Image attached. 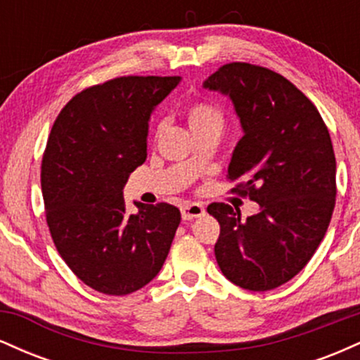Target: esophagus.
I'll return each mask as SVG.
<instances>
[{"mask_svg": "<svg viewBox=\"0 0 360 360\" xmlns=\"http://www.w3.org/2000/svg\"><path fill=\"white\" fill-rule=\"evenodd\" d=\"M183 213V220H194V218H200L205 214V208L200 203H188L181 208Z\"/></svg>", "mask_w": 360, "mask_h": 360, "instance_id": "1", "label": "esophagus"}]
</instances>
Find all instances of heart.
<instances>
[{
    "label": "heart",
    "mask_w": 360,
    "mask_h": 360,
    "mask_svg": "<svg viewBox=\"0 0 360 360\" xmlns=\"http://www.w3.org/2000/svg\"><path fill=\"white\" fill-rule=\"evenodd\" d=\"M188 123L194 135L208 130L221 131L225 115H223L220 106H217L212 101H194L188 108ZM164 128H166V120H160L155 127V137L162 134Z\"/></svg>",
    "instance_id": "heart-1"
}]
</instances>
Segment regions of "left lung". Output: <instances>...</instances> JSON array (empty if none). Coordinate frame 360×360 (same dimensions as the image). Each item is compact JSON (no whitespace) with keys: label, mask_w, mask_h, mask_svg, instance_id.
I'll use <instances>...</instances> for the list:
<instances>
[{"label":"left lung","mask_w":360,"mask_h":360,"mask_svg":"<svg viewBox=\"0 0 360 360\" xmlns=\"http://www.w3.org/2000/svg\"><path fill=\"white\" fill-rule=\"evenodd\" d=\"M233 101L243 137L226 179L233 194L259 203V213L212 203L220 223L214 257L226 279L269 291L303 269L323 240L335 208L332 139L316 106L281 74L230 62L205 81Z\"/></svg>","instance_id":"left-lung-1"}]
</instances>
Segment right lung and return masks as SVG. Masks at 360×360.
Instances as JSON below:
<instances>
[{"mask_svg":"<svg viewBox=\"0 0 360 360\" xmlns=\"http://www.w3.org/2000/svg\"><path fill=\"white\" fill-rule=\"evenodd\" d=\"M179 76H122L89 86L62 108L42 157L45 220L56 249L86 286L135 292L162 267L181 221L169 203L123 200L128 176L146 162L152 110Z\"/></svg>","mask_w":360,"mask_h":360,"instance_id":"right-lung-1","label":"right lung"}]
</instances>
